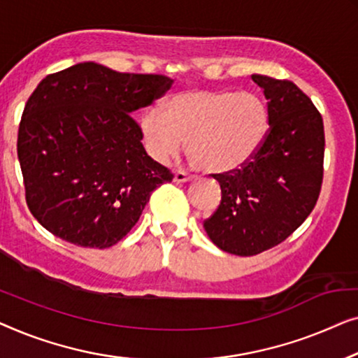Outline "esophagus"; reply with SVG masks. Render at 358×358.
<instances>
[{"label":"esophagus","instance_id":"esophagus-1","mask_svg":"<svg viewBox=\"0 0 358 358\" xmlns=\"http://www.w3.org/2000/svg\"><path fill=\"white\" fill-rule=\"evenodd\" d=\"M193 180H194L193 175H188L186 172H175L173 175L175 183H188V181H193Z\"/></svg>","mask_w":358,"mask_h":358}]
</instances>
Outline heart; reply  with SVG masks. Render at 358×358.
<instances>
[{"label": "heart", "mask_w": 358, "mask_h": 358, "mask_svg": "<svg viewBox=\"0 0 358 358\" xmlns=\"http://www.w3.org/2000/svg\"><path fill=\"white\" fill-rule=\"evenodd\" d=\"M268 108L258 95L189 89L150 107L141 117V136L150 157L167 162L185 149L199 169L225 173L241 167L263 144Z\"/></svg>", "instance_id": "1"}]
</instances>
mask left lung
<instances>
[{
  "label": "left lung",
  "mask_w": 358,
  "mask_h": 358,
  "mask_svg": "<svg viewBox=\"0 0 358 358\" xmlns=\"http://www.w3.org/2000/svg\"><path fill=\"white\" fill-rule=\"evenodd\" d=\"M251 79L268 100V134L250 162L219 175L222 201L204 222L214 245L238 256L273 248L299 229L323 181L324 128L313 102L290 80Z\"/></svg>",
  "instance_id": "obj_1"
}]
</instances>
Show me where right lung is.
Instances as JSON below:
<instances>
[{
	"label": "right lung",
	"instance_id": "add662e5",
	"mask_svg": "<svg viewBox=\"0 0 358 358\" xmlns=\"http://www.w3.org/2000/svg\"><path fill=\"white\" fill-rule=\"evenodd\" d=\"M173 85L85 62L40 80L17 134L30 213L84 248H108L134 227L150 193L173 175L145 152L131 113Z\"/></svg>",
	"mask_w": 358,
	"mask_h": 358
}]
</instances>
